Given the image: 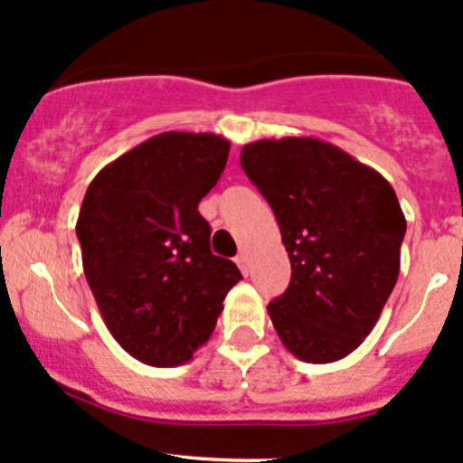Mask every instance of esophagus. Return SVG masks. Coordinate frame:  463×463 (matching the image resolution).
<instances>
[{
    "mask_svg": "<svg viewBox=\"0 0 463 463\" xmlns=\"http://www.w3.org/2000/svg\"><path fill=\"white\" fill-rule=\"evenodd\" d=\"M237 266H240V270L244 272V275H248V269H250V260H248V252H240V255L235 257Z\"/></svg>",
    "mask_w": 463,
    "mask_h": 463,
    "instance_id": "esophagus-1",
    "label": "esophagus"
}]
</instances>
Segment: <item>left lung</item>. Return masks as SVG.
<instances>
[{
  "label": "left lung",
  "instance_id": "left-lung-1",
  "mask_svg": "<svg viewBox=\"0 0 463 463\" xmlns=\"http://www.w3.org/2000/svg\"><path fill=\"white\" fill-rule=\"evenodd\" d=\"M241 168L275 213L290 284L269 304L297 359L330 364L359 348L399 277L406 217L391 184L315 137L257 139Z\"/></svg>",
  "mask_w": 463,
  "mask_h": 463
}]
</instances>
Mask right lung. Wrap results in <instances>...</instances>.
<instances>
[{
    "instance_id": "obj_1",
    "label": "right lung",
    "mask_w": 463,
    "mask_h": 463,
    "mask_svg": "<svg viewBox=\"0 0 463 463\" xmlns=\"http://www.w3.org/2000/svg\"><path fill=\"white\" fill-rule=\"evenodd\" d=\"M228 150L222 135H155L101 168L81 202L86 281L117 344L148 366L191 362L241 279L211 252V226L197 211Z\"/></svg>"
}]
</instances>
